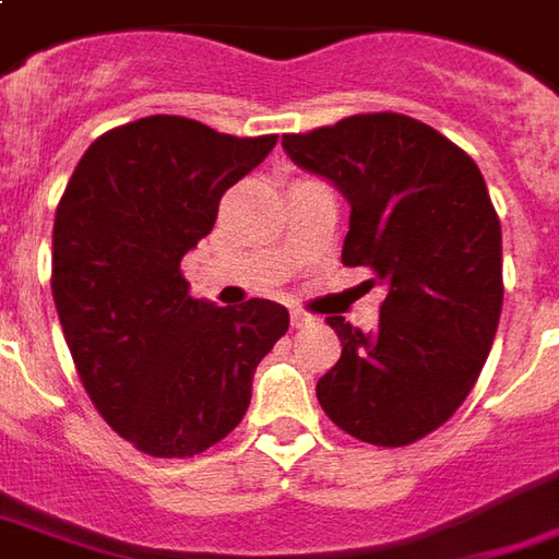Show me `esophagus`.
<instances>
[{"mask_svg": "<svg viewBox=\"0 0 559 559\" xmlns=\"http://www.w3.org/2000/svg\"><path fill=\"white\" fill-rule=\"evenodd\" d=\"M310 323H313L310 313H305V310H292V329H307Z\"/></svg>", "mask_w": 559, "mask_h": 559, "instance_id": "obj_1", "label": "esophagus"}]
</instances>
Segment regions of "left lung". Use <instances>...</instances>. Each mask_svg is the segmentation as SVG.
<instances>
[{"instance_id": "left-lung-1", "label": "left lung", "mask_w": 559, "mask_h": 559, "mask_svg": "<svg viewBox=\"0 0 559 559\" xmlns=\"http://www.w3.org/2000/svg\"><path fill=\"white\" fill-rule=\"evenodd\" d=\"M283 147L350 202L341 261L388 286L376 332L325 320L341 359L317 381L320 406L362 443H415L477 384L501 317V224L480 168L400 114L283 134Z\"/></svg>"}]
</instances>
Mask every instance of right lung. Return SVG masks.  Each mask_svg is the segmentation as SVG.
<instances>
[{
    "label": "right lung",
    "mask_w": 559,
    "mask_h": 559,
    "mask_svg": "<svg viewBox=\"0 0 559 559\" xmlns=\"http://www.w3.org/2000/svg\"><path fill=\"white\" fill-rule=\"evenodd\" d=\"M276 144L183 116H147L82 153L55 212L51 295L76 372L104 421L156 459L224 440L288 310L190 295L181 258L212 234L221 197Z\"/></svg>",
    "instance_id": "add662e5"
}]
</instances>
